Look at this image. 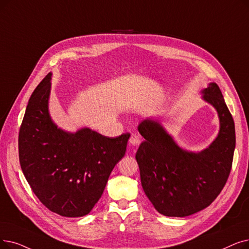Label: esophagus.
Returning a JSON list of instances; mask_svg holds the SVG:
<instances>
[{"label":"esophagus","mask_w":249,"mask_h":249,"mask_svg":"<svg viewBox=\"0 0 249 249\" xmlns=\"http://www.w3.org/2000/svg\"><path fill=\"white\" fill-rule=\"evenodd\" d=\"M129 142H130L131 145L136 146V145H138L139 142H140V138H139V136H138L137 134H132L131 137H130V139H129Z\"/></svg>","instance_id":"esophagus-1"}]
</instances>
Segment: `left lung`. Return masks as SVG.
<instances>
[{
  "label": "left lung",
  "instance_id": "1",
  "mask_svg": "<svg viewBox=\"0 0 249 249\" xmlns=\"http://www.w3.org/2000/svg\"><path fill=\"white\" fill-rule=\"evenodd\" d=\"M202 99L218 112L220 130L209 147L193 153L181 148L159 121L138 126L145 139L135 159L146 196L167 217H187L217 198L228 180L236 143L235 125L217 83L201 90Z\"/></svg>",
  "mask_w": 249,
  "mask_h": 249
}]
</instances>
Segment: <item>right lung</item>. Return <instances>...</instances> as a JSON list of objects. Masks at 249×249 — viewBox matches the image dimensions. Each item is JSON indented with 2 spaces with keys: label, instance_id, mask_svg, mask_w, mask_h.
Wrapping results in <instances>:
<instances>
[{
  "label": "right lung",
  "instance_id": "1",
  "mask_svg": "<svg viewBox=\"0 0 249 249\" xmlns=\"http://www.w3.org/2000/svg\"><path fill=\"white\" fill-rule=\"evenodd\" d=\"M52 73L32 92L20 127L23 174L40 202L63 217L89 213L126 151L129 133L107 137L89 128L64 131L49 113Z\"/></svg>",
  "mask_w": 249,
  "mask_h": 249
}]
</instances>
